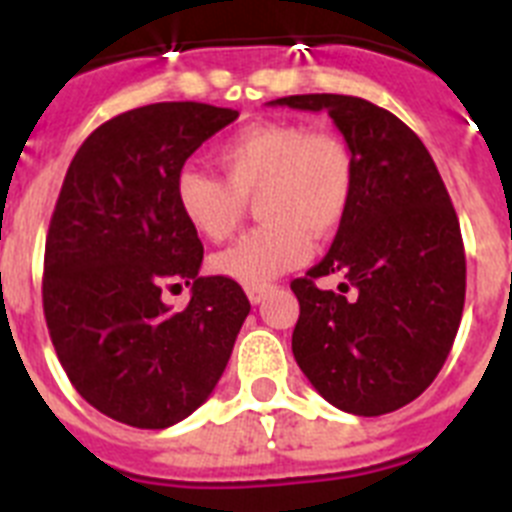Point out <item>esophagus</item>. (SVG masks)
Here are the masks:
<instances>
[{"instance_id":"1","label":"esophagus","mask_w":512,"mask_h":512,"mask_svg":"<svg viewBox=\"0 0 512 512\" xmlns=\"http://www.w3.org/2000/svg\"><path fill=\"white\" fill-rule=\"evenodd\" d=\"M269 289H271L269 284H266V287H248L246 295H248V300H251V305H259V302H264V297Z\"/></svg>"}]
</instances>
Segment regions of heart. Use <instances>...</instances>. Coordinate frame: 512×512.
<instances>
[{
  "mask_svg": "<svg viewBox=\"0 0 512 512\" xmlns=\"http://www.w3.org/2000/svg\"><path fill=\"white\" fill-rule=\"evenodd\" d=\"M223 179L184 166L174 179L176 207L194 233L228 241L256 194L264 223L212 259L220 277L266 287L305 264L312 236L328 238L351 207L356 166L346 140L289 120L246 125L215 151Z\"/></svg>",
  "mask_w": 512,
  "mask_h": 512,
  "instance_id": "b5f03b06",
  "label": "heart"
}]
</instances>
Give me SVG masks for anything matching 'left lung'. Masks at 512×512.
Masks as SVG:
<instances>
[{
	"label": "left lung",
	"instance_id": "1",
	"mask_svg": "<svg viewBox=\"0 0 512 512\" xmlns=\"http://www.w3.org/2000/svg\"><path fill=\"white\" fill-rule=\"evenodd\" d=\"M269 104L328 112L356 166L333 246L292 282V354L343 413H392L423 395L454 346L467 292L459 217L423 140L392 112L346 94ZM328 273L344 277L341 293L314 284Z\"/></svg>",
	"mask_w": 512,
	"mask_h": 512
}]
</instances>
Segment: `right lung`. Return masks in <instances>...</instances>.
Listing matches in <instances>:
<instances>
[{"mask_svg": "<svg viewBox=\"0 0 512 512\" xmlns=\"http://www.w3.org/2000/svg\"><path fill=\"white\" fill-rule=\"evenodd\" d=\"M238 117L202 102L122 112L71 161L45 238L43 310L63 372L117 423L169 428L212 395L251 302L238 282L200 277L202 241L174 179ZM187 283L184 311L160 292Z\"/></svg>", "mask_w": 512, "mask_h": 512, "instance_id": "1", "label": "right lung"}]
</instances>
